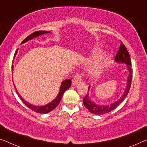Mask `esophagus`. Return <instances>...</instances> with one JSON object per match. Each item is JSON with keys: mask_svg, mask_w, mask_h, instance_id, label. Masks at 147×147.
Returning <instances> with one entry per match:
<instances>
[{"mask_svg": "<svg viewBox=\"0 0 147 147\" xmlns=\"http://www.w3.org/2000/svg\"><path fill=\"white\" fill-rule=\"evenodd\" d=\"M84 74H76L75 76H74L73 80H72V84L73 85H76V84H78V82L81 81L82 78H84Z\"/></svg>", "mask_w": 147, "mask_h": 147, "instance_id": "obj_1", "label": "esophagus"}]
</instances>
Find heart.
Wrapping results in <instances>:
<instances>
[{"instance_id":"1","label":"heart","mask_w":147,"mask_h":147,"mask_svg":"<svg viewBox=\"0 0 147 147\" xmlns=\"http://www.w3.org/2000/svg\"><path fill=\"white\" fill-rule=\"evenodd\" d=\"M104 65H105V60H104L103 58H102V59H100L99 61L92 67L91 69L92 72H94V73L95 74L98 73V72L102 69V67H104Z\"/></svg>"}]
</instances>
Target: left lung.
<instances>
[{"mask_svg":"<svg viewBox=\"0 0 147 147\" xmlns=\"http://www.w3.org/2000/svg\"><path fill=\"white\" fill-rule=\"evenodd\" d=\"M121 42V44L120 45V48L116 53L115 57V61L118 62H123L127 64L128 65V70L130 72L129 77H128V80L127 81V85H126V88L124 91L123 95L119 100L117 101L112 103L109 105L106 106H99L97 104H94L92 100H90L88 98V95H86L83 99V103L85 107L91 112V113L94 114H96V115H102V114L108 113V112L112 111V110L117 108L120 104L122 103V101L124 100V98L126 97L128 95V92H129L130 86H131L132 83V71L131 68V60H130V57L128 53L127 49L124 45L123 43Z\"/></svg>","mask_w":147,"mask_h":147,"instance_id":"obj_1","label":"left lung"}]
</instances>
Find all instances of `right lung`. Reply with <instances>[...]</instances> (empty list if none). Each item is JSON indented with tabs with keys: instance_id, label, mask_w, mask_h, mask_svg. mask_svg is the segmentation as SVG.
I'll return each instance as SVG.
<instances>
[{
	"instance_id": "1",
	"label": "right lung",
	"mask_w": 147,
	"mask_h": 147,
	"mask_svg": "<svg viewBox=\"0 0 147 147\" xmlns=\"http://www.w3.org/2000/svg\"><path fill=\"white\" fill-rule=\"evenodd\" d=\"M47 33H49V32L46 31H38L34 32V33H33L32 34H31V35H29V36H28V37H26L25 39L21 42V43H25L26 41H29V40H30V39H33V38H35L36 37H38L39 35H43V34ZM16 53H17V51H16L15 54ZM13 65H12V70H13ZM71 85V80H69V79L64 80L63 82H62L61 87H60V90H59V94H58L55 99L53 100L51 102H50V103L47 104V105L43 106H34V105H32V104H30L29 103H28L27 102L25 101V100H24L23 98H21V96H20L19 94H18V92L17 91V90H16L15 87V88L16 92H17V93L18 94V96H19L20 99L21 100V101L23 102V103L25 104L28 108L33 110V111H35L36 112H37V113L46 114V113H48V112H51L52 110H54L56 107H57V106H58V104H59L60 101H61L63 93L68 89V88H70Z\"/></svg>"
}]
</instances>
